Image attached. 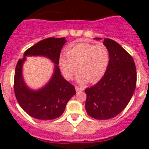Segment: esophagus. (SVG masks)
Segmentation results:
<instances>
[{"instance_id":"esophagus-1","label":"esophagus","mask_w":149,"mask_h":149,"mask_svg":"<svg viewBox=\"0 0 149 149\" xmlns=\"http://www.w3.org/2000/svg\"><path fill=\"white\" fill-rule=\"evenodd\" d=\"M75 89H76V91H77V92L83 91L84 90V88H83V87H79V86H77L75 87Z\"/></svg>"}]
</instances>
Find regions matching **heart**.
<instances>
[{
  "label": "heart",
  "mask_w": 149,
  "mask_h": 149,
  "mask_svg": "<svg viewBox=\"0 0 149 149\" xmlns=\"http://www.w3.org/2000/svg\"><path fill=\"white\" fill-rule=\"evenodd\" d=\"M109 64V52L104 45L78 43L66 52V57L59 58V66L65 79H71L77 73L79 83L99 80Z\"/></svg>",
  "instance_id": "1"
}]
</instances>
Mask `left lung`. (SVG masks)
I'll use <instances>...</instances> for the list:
<instances>
[{
  "label": "left lung",
  "instance_id": "obj_1",
  "mask_svg": "<svg viewBox=\"0 0 149 149\" xmlns=\"http://www.w3.org/2000/svg\"><path fill=\"white\" fill-rule=\"evenodd\" d=\"M103 43L109 52L107 69L97 84L85 90L86 113L97 120L114 118L127 107L137 80L136 67L132 56L115 41L104 38Z\"/></svg>",
  "mask_w": 149,
  "mask_h": 149
}]
</instances>
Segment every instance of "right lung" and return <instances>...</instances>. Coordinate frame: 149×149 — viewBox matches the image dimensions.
Wrapping results in <instances>:
<instances>
[{"instance_id":"right-lung-1","label":"right lung","mask_w":149,"mask_h":149,"mask_svg":"<svg viewBox=\"0 0 149 149\" xmlns=\"http://www.w3.org/2000/svg\"><path fill=\"white\" fill-rule=\"evenodd\" d=\"M65 38H48L38 42L24 52L15 68V93L18 104L29 115L38 120H52L60 117L68 101L76 94L75 87L66 81L58 68L62 48ZM44 56L53 62L54 70L50 81L38 90L26 86L23 78V63L29 56Z\"/></svg>"}]
</instances>
